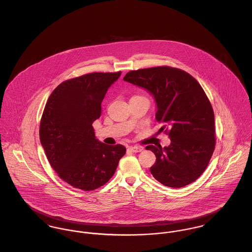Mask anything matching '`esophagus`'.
I'll use <instances>...</instances> for the list:
<instances>
[{"label":"esophagus","instance_id":"34e87169","mask_svg":"<svg viewBox=\"0 0 252 252\" xmlns=\"http://www.w3.org/2000/svg\"><path fill=\"white\" fill-rule=\"evenodd\" d=\"M128 149L131 151V152H141L143 149L142 147L140 146H129Z\"/></svg>","mask_w":252,"mask_h":252}]
</instances>
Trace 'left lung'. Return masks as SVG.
I'll return each instance as SVG.
<instances>
[{"instance_id":"left-lung-1","label":"left lung","mask_w":252,"mask_h":252,"mask_svg":"<svg viewBox=\"0 0 252 252\" xmlns=\"http://www.w3.org/2000/svg\"><path fill=\"white\" fill-rule=\"evenodd\" d=\"M123 79L154 98L155 118L163 123L160 130L168 131L171 139L169 146H146L156 156L151 175L173 188L195 181L209 165L216 146L214 110L199 82L171 67L131 71Z\"/></svg>"}]
</instances>
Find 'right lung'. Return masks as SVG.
<instances>
[{
    "mask_svg": "<svg viewBox=\"0 0 252 252\" xmlns=\"http://www.w3.org/2000/svg\"><path fill=\"white\" fill-rule=\"evenodd\" d=\"M121 72H92L59 84L43 110L39 140L58 176L84 191L101 187L114 175L126 153L121 144L96 139L92 123L101 116L102 102Z\"/></svg>",
    "mask_w": 252,
    "mask_h": 252,
    "instance_id": "obj_1",
    "label": "right lung"
}]
</instances>
